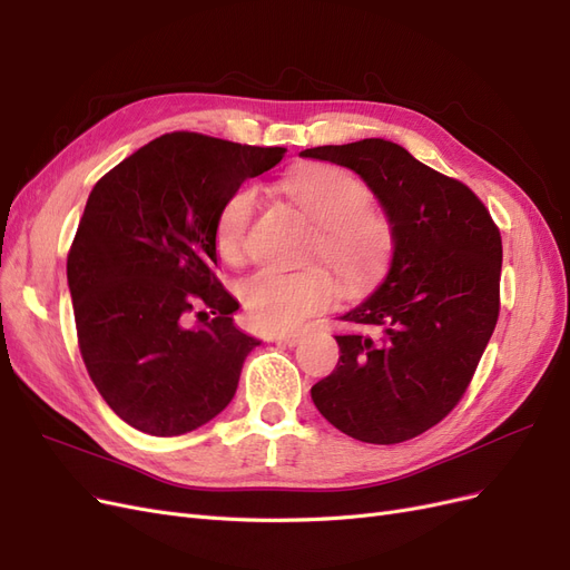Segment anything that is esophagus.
Segmentation results:
<instances>
[{
  "instance_id": "esophagus-1",
  "label": "esophagus",
  "mask_w": 570,
  "mask_h": 570,
  "mask_svg": "<svg viewBox=\"0 0 570 570\" xmlns=\"http://www.w3.org/2000/svg\"><path fill=\"white\" fill-rule=\"evenodd\" d=\"M275 342H278V344H285V347H297V344L302 342V335H299V333H292V335H278V337H275Z\"/></svg>"
}]
</instances>
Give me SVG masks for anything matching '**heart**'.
Instances as JSON below:
<instances>
[{
    "label": "heart",
    "instance_id": "b5f03b06",
    "mask_svg": "<svg viewBox=\"0 0 570 570\" xmlns=\"http://www.w3.org/2000/svg\"><path fill=\"white\" fill-rule=\"evenodd\" d=\"M285 195L316 223L312 252L323 256L347 287L371 283L387 264L392 233L387 220L371 212L364 180L335 166L295 170L283 180ZM256 209V187H235L216 218V249L235 264L245 256V239ZM237 297L258 331H289L335 297V281L323 266L302 271L258 268L237 283Z\"/></svg>",
    "mask_w": 570,
    "mask_h": 570
}]
</instances>
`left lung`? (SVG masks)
<instances>
[{"mask_svg":"<svg viewBox=\"0 0 570 570\" xmlns=\"http://www.w3.org/2000/svg\"><path fill=\"white\" fill-rule=\"evenodd\" d=\"M358 174L383 206V283L344 312L337 368L312 387L327 423L371 444L425 433L469 387L499 316L502 237L482 202L383 137L299 151Z\"/></svg>","mask_w":570,"mask_h":570,"instance_id":"1","label":"left lung"}]
</instances>
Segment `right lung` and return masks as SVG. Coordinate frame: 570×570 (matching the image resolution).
<instances>
[{
  "mask_svg": "<svg viewBox=\"0 0 570 570\" xmlns=\"http://www.w3.org/2000/svg\"><path fill=\"white\" fill-rule=\"evenodd\" d=\"M197 132H170L114 166L88 197L68 252L80 354L118 419L174 438L209 423L237 390L256 337L216 278L220 204L285 157ZM212 311L209 324L189 326Z\"/></svg>",
  "mask_w": 570,
  "mask_h": 570,
  "instance_id": "1",
  "label": "right lung"
}]
</instances>
